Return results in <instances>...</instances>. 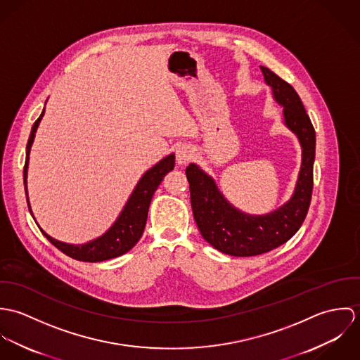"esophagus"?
<instances>
[{"mask_svg": "<svg viewBox=\"0 0 360 360\" xmlns=\"http://www.w3.org/2000/svg\"><path fill=\"white\" fill-rule=\"evenodd\" d=\"M177 163L179 165H186L193 158H194V150L188 146H181L179 150H177Z\"/></svg>", "mask_w": 360, "mask_h": 360, "instance_id": "esophagus-1", "label": "esophagus"}]
</instances>
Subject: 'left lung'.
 I'll return each mask as SVG.
<instances>
[{"mask_svg":"<svg viewBox=\"0 0 360 360\" xmlns=\"http://www.w3.org/2000/svg\"><path fill=\"white\" fill-rule=\"evenodd\" d=\"M260 70L274 101L283 108L285 127L297 136L302 150L301 169L291 198L269 213L250 214L230 204L213 177L197 163H190L186 169L194 219L204 240L231 257H255L287 243L302 226L311 198L316 151L313 124L292 86L269 68L260 66Z\"/></svg>","mask_w":360,"mask_h":360,"instance_id":"obj_1","label":"left lung"}]
</instances>
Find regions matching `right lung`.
I'll return each instance as SVG.
<instances>
[{
	"label": "right lung",
	"instance_id": "obj_1",
	"mask_svg": "<svg viewBox=\"0 0 360 360\" xmlns=\"http://www.w3.org/2000/svg\"><path fill=\"white\" fill-rule=\"evenodd\" d=\"M46 106L39 116V119L34 122L30 137L26 146V162H25V169H23V183H25V191H26V200H27V206L29 210L36 220L32 206L29 202V194H27V169H29V155L30 150L36 137V131L39 129V124L44 116ZM174 169V154L172 153L163 159H160L156 165H154L151 169H148L139 183L136 184L133 193L130 194L126 205L123 206L122 212L113 221V224L103 233V236L90 240L84 244H69L63 243L59 240L52 238L49 236L37 223L39 229L41 233L47 237V240L55 245L60 252H63L68 257H73L76 260L82 262H103L112 257H120L126 252H129L141 238L147 217H148V209L151 200L154 197V193L156 188L159 187L160 181L169 173L170 170Z\"/></svg>",
	"mask_w": 360,
	"mask_h": 360
}]
</instances>
